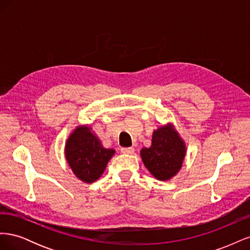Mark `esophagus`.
Masks as SVG:
<instances>
[{
	"label": "esophagus",
	"mask_w": 250,
	"mask_h": 250,
	"mask_svg": "<svg viewBox=\"0 0 250 250\" xmlns=\"http://www.w3.org/2000/svg\"><path fill=\"white\" fill-rule=\"evenodd\" d=\"M121 151H122V152L125 154H131L134 152V148L133 147H124L121 149Z\"/></svg>",
	"instance_id": "esophagus-1"
}]
</instances>
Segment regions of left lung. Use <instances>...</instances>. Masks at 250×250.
<instances>
[{
	"mask_svg": "<svg viewBox=\"0 0 250 250\" xmlns=\"http://www.w3.org/2000/svg\"><path fill=\"white\" fill-rule=\"evenodd\" d=\"M186 156V144L171 124L154 130L149 148L141 150L148 171L158 180H169L180 170Z\"/></svg>",
	"mask_w": 250,
	"mask_h": 250,
	"instance_id": "8db88e82",
	"label": "left lung"
}]
</instances>
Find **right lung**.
I'll return each instance as SVG.
<instances>
[{"label": "right lung", "instance_id": "add662e5", "mask_svg": "<svg viewBox=\"0 0 250 250\" xmlns=\"http://www.w3.org/2000/svg\"><path fill=\"white\" fill-rule=\"evenodd\" d=\"M65 158L73 173L86 184L99 178L115 150L102 146L88 126H78L66 140Z\"/></svg>", "mask_w": 250, "mask_h": 250}]
</instances>
